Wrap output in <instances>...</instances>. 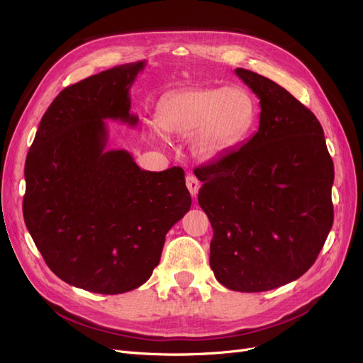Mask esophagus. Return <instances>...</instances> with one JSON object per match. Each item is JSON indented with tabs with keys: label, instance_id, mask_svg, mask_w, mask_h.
<instances>
[{
	"label": "esophagus",
	"instance_id": "obj_1",
	"mask_svg": "<svg viewBox=\"0 0 363 363\" xmlns=\"http://www.w3.org/2000/svg\"><path fill=\"white\" fill-rule=\"evenodd\" d=\"M186 186H188V189H189L191 195H192V196H196V194H199V191H200L201 183L199 182V179L195 177V175L189 174L188 177H186Z\"/></svg>",
	"mask_w": 363,
	"mask_h": 363
}]
</instances>
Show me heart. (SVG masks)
I'll list each match as a JSON object with an SVG mask.
<instances>
[{
    "label": "heart",
    "instance_id": "1",
    "mask_svg": "<svg viewBox=\"0 0 363 363\" xmlns=\"http://www.w3.org/2000/svg\"><path fill=\"white\" fill-rule=\"evenodd\" d=\"M255 119V106L238 87H200L174 92L157 106L156 125L164 135L194 133L196 155L211 159L235 147Z\"/></svg>",
    "mask_w": 363,
    "mask_h": 363
}]
</instances>
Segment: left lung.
<instances>
[{
	"mask_svg": "<svg viewBox=\"0 0 363 363\" xmlns=\"http://www.w3.org/2000/svg\"><path fill=\"white\" fill-rule=\"evenodd\" d=\"M260 100L256 135L196 168L213 228L211 268L239 292L276 289L309 269L333 225V160L316 116L284 87L238 68Z\"/></svg>",
	"mask_w": 363,
	"mask_h": 363,
	"instance_id": "obj_1",
	"label": "left lung"
}]
</instances>
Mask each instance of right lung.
Wrapping results in <instances>:
<instances>
[{
	"instance_id": "right-lung-1",
	"label": "right lung",
	"mask_w": 363,
	"mask_h": 363,
	"mask_svg": "<svg viewBox=\"0 0 363 363\" xmlns=\"http://www.w3.org/2000/svg\"><path fill=\"white\" fill-rule=\"evenodd\" d=\"M145 62L71 84L42 116L26 160L24 221L48 268L95 294L144 284L169 228L189 212L184 171L140 169L125 150H106L107 119L130 127V87Z\"/></svg>"
}]
</instances>
